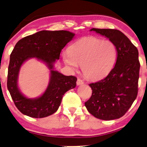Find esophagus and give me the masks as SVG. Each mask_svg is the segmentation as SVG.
<instances>
[{"instance_id": "1", "label": "esophagus", "mask_w": 147, "mask_h": 147, "mask_svg": "<svg viewBox=\"0 0 147 147\" xmlns=\"http://www.w3.org/2000/svg\"><path fill=\"white\" fill-rule=\"evenodd\" d=\"M84 82L81 79H78L77 80V85L78 86H80V85H82V84H84Z\"/></svg>"}]
</instances>
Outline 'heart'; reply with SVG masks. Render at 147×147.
I'll return each instance as SVG.
<instances>
[{
	"instance_id": "b5f03b06",
	"label": "heart",
	"mask_w": 147,
	"mask_h": 147,
	"mask_svg": "<svg viewBox=\"0 0 147 147\" xmlns=\"http://www.w3.org/2000/svg\"><path fill=\"white\" fill-rule=\"evenodd\" d=\"M117 58V50L113 42L94 37H86L76 41L63 53V60L71 71L82 65L88 79L98 80L108 74Z\"/></svg>"
}]
</instances>
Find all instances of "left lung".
Returning a JSON list of instances; mask_svg holds the SVG:
<instances>
[{
  "instance_id": "left-lung-1",
  "label": "left lung",
  "mask_w": 147,
  "mask_h": 147,
  "mask_svg": "<svg viewBox=\"0 0 147 147\" xmlns=\"http://www.w3.org/2000/svg\"><path fill=\"white\" fill-rule=\"evenodd\" d=\"M113 42L117 50L115 65L105 78L90 84L92 96L85 106L94 117L104 120L124 116L138 94L140 62L137 48L119 30L93 29Z\"/></svg>"
}]
</instances>
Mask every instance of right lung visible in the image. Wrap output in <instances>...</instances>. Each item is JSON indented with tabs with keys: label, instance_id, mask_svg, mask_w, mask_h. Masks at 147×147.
<instances>
[{
	"label": "right lung",
	"instance_id": "right-lung-1",
	"mask_svg": "<svg viewBox=\"0 0 147 147\" xmlns=\"http://www.w3.org/2000/svg\"><path fill=\"white\" fill-rule=\"evenodd\" d=\"M75 34L67 31H41L19 40L10 55L7 88L16 107L22 114L32 118H44L57 111L64 94L76 86L75 76H66L54 69L56 59ZM31 58L44 62L50 70V80L45 92L39 97L29 98L18 87L22 65Z\"/></svg>",
	"mask_w": 147,
	"mask_h": 147
}]
</instances>
